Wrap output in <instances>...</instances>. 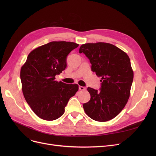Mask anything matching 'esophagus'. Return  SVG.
Listing matches in <instances>:
<instances>
[{"instance_id":"obj_1","label":"esophagus","mask_w":156,"mask_h":156,"mask_svg":"<svg viewBox=\"0 0 156 156\" xmlns=\"http://www.w3.org/2000/svg\"><path fill=\"white\" fill-rule=\"evenodd\" d=\"M79 89L80 90H86V88L84 87L80 86V87H79Z\"/></svg>"}]
</instances>
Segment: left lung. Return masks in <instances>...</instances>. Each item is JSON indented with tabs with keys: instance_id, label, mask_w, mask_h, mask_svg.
<instances>
[{
	"instance_id": "obj_1",
	"label": "left lung",
	"mask_w": 156,
	"mask_h": 156,
	"mask_svg": "<svg viewBox=\"0 0 156 156\" xmlns=\"http://www.w3.org/2000/svg\"><path fill=\"white\" fill-rule=\"evenodd\" d=\"M92 64V71L101 77V91L88 87L90 100L83 104L85 113L92 119L105 122L117 116L123 109L130 95L133 71L126 52L109 43H87L81 45Z\"/></svg>"
}]
</instances>
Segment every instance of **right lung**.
Instances as JSON below:
<instances>
[{
    "mask_svg": "<svg viewBox=\"0 0 156 156\" xmlns=\"http://www.w3.org/2000/svg\"><path fill=\"white\" fill-rule=\"evenodd\" d=\"M78 45L65 41L49 42L31 51L22 66L20 78L24 97L40 118L58 119L78 90L77 84H66L55 78L66 68L67 55Z\"/></svg>",
    "mask_w": 156,
    "mask_h": 156,
    "instance_id": "obj_1",
    "label": "right lung"
}]
</instances>
